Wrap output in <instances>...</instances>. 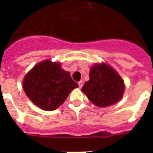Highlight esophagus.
Segmentation results:
<instances>
[{
    "label": "esophagus",
    "instance_id": "esophagus-1",
    "mask_svg": "<svg viewBox=\"0 0 153 153\" xmlns=\"http://www.w3.org/2000/svg\"><path fill=\"white\" fill-rule=\"evenodd\" d=\"M82 85H83V82H82V81L79 82V88H82Z\"/></svg>",
    "mask_w": 153,
    "mask_h": 153
}]
</instances>
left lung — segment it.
I'll list each match as a JSON object with an SVG mask.
<instances>
[{
  "instance_id": "1",
  "label": "left lung",
  "mask_w": 153,
  "mask_h": 153,
  "mask_svg": "<svg viewBox=\"0 0 153 153\" xmlns=\"http://www.w3.org/2000/svg\"><path fill=\"white\" fill-rule=\"evenodd\" d=\"M125 85L120 75L108 65L95 64L90 71V80L82 88L92 103L98 107L115 104L123 95Z\"/></svg>"
}]
</instances>
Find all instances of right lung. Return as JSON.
I'll list each match as a JSON object with an SVG mask.
<instances>
[{"mask_svg":"<svg viewBox=\"0 0 153 153\" xmlns=\"http://www.w3.org/2000/svg\"><path fill=\"white\" fill-rule=\"evenodd\" d=\"M68 71L60 63L45 60L30 71L23 81L26 95L44 110H55L65 102L72 90L78 87Z\"/></svg>","mask_w":153,"mask_h":153,"instance_id":"right-lung-1","label":"right lung"}]
</instances>
